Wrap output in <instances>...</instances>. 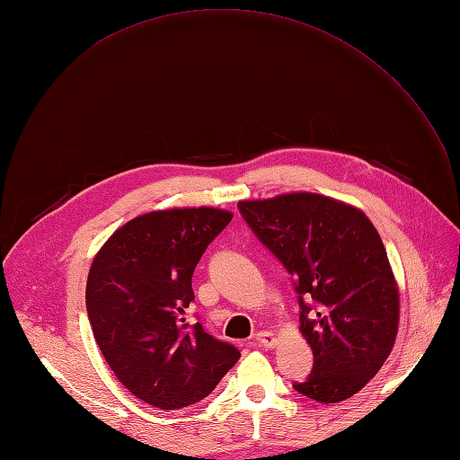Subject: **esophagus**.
I'll return each mask as SVG.
<instances>
[{
  "label": "esophagus",
  "instance_id": "obj_1",
  "mask_svg": "<svg viewBox=\"0 0 460 460\" xmlns=\"http://www.w3.org/2000/svg\"><path fill=\"white\" fill-rule=\"evenodd\" d=\"M253 340L262 349H272L278 343V337L272 332H259V333H255Z\"/></svg>",
  "mask_w": 460,
  "mask_h": 460
}]
</instances>
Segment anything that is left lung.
Segmentation results:
<instances>
[{
	"mask_svg": "<svg viewBox=\"0 0 460 460\" xmlns=\"http://www.w3.org/2000/svg\"><path fill=\"white\" fill-rule=\"evenodd\" d=\"M255 236L295 278L313 369L293 388L340 402L378 373L399 328V288L382 238L359 208L311 191L238 201Z\"/></svg>",
	"mask_w": 460,
	"mask_h": 460,
	"instance_id": "1",
	"label": "left lung"
}]
</instances>
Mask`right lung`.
<instances>
[{"mask_svg":"<svg viewBox=\"0 0 460 460\" xmlns=\"http://www.w3.org/2000/svg\"><path fill=\"white\" fill-rule=\"evenodd\" d=\"M229 210L169 208L119 227L94 255L85 287L96 345L125 388L162 410L205 399L240 352L188 324L191 276Z\"/></svg>","mask_w":460,"mask_h":460,"instance_id":"obj_1","label":"right lung"}]
</instances>
